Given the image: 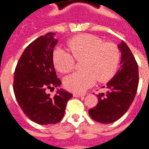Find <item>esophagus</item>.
Returning <instances> with one entry per match:
<instances>
[{"mask_svg": "<svg viewBox=\"0 0 149 149\" xmlns=\"http://www.w3.org/2000/svg\"><path fill=\"white\" fill-rule=\"evenodd\" d=\"M85 96V94H80V93H73V97H83Z\"/></svg>", "mask_w": 149, "mask_h": 149, "instance_id": "esophagus-1", "label": "esophagus"}]
</instances>
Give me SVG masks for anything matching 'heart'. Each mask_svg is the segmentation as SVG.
<instances>
[{
	"mask_svg": "<svg viewBox=\"0 0 149 149\" xmlns=\"http://www.w3.org/2000/svg\"><path fill=\"white\" fill-rule=\"evenodd\" d=\"M68 51L57 48L52 54L56 69L67 73L75 67L76 61H81V69L65 79L68 90L82 93L96 81L104 82L112 78L118 68L120 52L117 45L91 34H82L72 37L67 41Z\"/></svg>",
	"mask_w": 149,
	"mask_h": 149,
	"instance_id": "heart-1",
	"label": "heart"
}]
</instances>
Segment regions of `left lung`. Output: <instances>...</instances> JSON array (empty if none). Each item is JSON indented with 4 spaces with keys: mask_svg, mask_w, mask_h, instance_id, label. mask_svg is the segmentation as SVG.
Masks as SVG:
<instances>
[{
    "mask_svg": "<svg viewBox=\"0 0 149 149\" xmlns=\"http://www.w3.org/2000/svg\"><path fill=\"white\" fill-rule=\"evenodd\" d=\"M118 48L121 52V67L107 83L106 93L97 95V106L88 110L91 118L102 124L112 123L120 118L131 106L137 91L139 71L134 56L124 41L118 45Z\"/></svg>",
    "mask_w": 149,
    "mask_h": 149,
    "instance_id": "obj_1",
    "label": "left lung"
}]
</instances>
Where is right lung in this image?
I'll use <instances>...</instances> for the list:
<instances>
[{
    "mask_svg": "<svg viewBox=\"0 0 149 149\" xmlns=\"http://www.w3.org/2000/svg\"><path fill=\"white\" fill-rule=\"evenodd\" d=\"M53 33H46L29 44L19 59L14 72L13 91L22 111L38 125H54L65 115L68 100L72 95L58 89L54 97L47 89L60 87L52 54L57 40Z\"/></svg>",
    "mask_w": 149,
    "mask_h": 149,
    "instance_id": "1",
    "label": "right lung"
}]
</instances>
